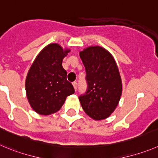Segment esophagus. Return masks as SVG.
Instances as JSON below:
<instances>
[{
    "label": "esophagus",
    "mask_w": 158,
    "mask_h": 158,
    "mask_svg": "<svg viewBox=\"0 0 158 158\" xmlns=\"http://www.w3.org/2000/svg\"><path fill=\"white\" fill-rule=\"evenodd\" d=\"M72 85H73V86H74V89H75V90H77V89H78V83L76 82H73V83H72Z\"/></svg>",
    "instance_id": "esophagus-1"
}]
</instances>
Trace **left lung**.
Segmentation results:
<instances>
[{"label": "left lung", "mask_w": 158, "mask_h": 158, "mask_svg": "<svg viewBox=\"0 0 158 158\" xmlns=\"http://www.w3.org/2000/svg\"><path fill=\"white\" fill-rule=\"evenodd\" d=\"M86 69L87 89L79 97L84 111L95 120L106 118L114 110L122 95L118 69L111 54L101 47L79 53Z\"/></svg>", "instance_id": "left-lung-1"}]
</instances>
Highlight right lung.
I'll return each mask as SVG.
<instances>
[{
	"mask_svg": "<svg viewBox=\"0 0 158 158\" xmlns=\"http://www.w3.org/2000/svg\"><path fill=\"white\" fill-rule=\"evenodd\" d=\"M69 52L58 44H50L40 53L28 72L26 95L38 114H54L61 109L66 97L75 93L62 67L63 58Z\"/></svg>",
	"mask_w": 158,
	"mask_h": 158,
	"instance_id": "1",
	"label": "right lung"
}]
</instances>
